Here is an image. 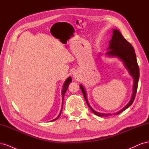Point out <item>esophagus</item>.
<instances>
[{
    "label": "esophagus",
    "instance_id": "34e87169",
    "mask_svg": "<svg viewBox=\"0 0 149 149\" xmlns=\"http://www.w3.org/2000/svg\"><path fill=\"white\" fill-rule=\"evenodd\" d=\"M73 75H74V77L75 78H78V76H77V74H76V73H74Z\"/></svg>",
    "mask_w": 149,
    "mask_h": 149
}]
</instances>
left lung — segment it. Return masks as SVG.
I'll use <instances>...</instances> for the list:
<instances>
[{
    "mask_svg": "<svg viewBox=\"0 0 149 149\" xmlns=\"http://www.w3.org/2000/svg\"><path fill=\"white\" fill-rule=\"evenodd\" d=\"M108 49H110L109 51L106 52L107 55L111 56H117L120 59L124 62V63L128 70L130 74L134 78V88H133V94L132 98L130 102L126 105L123 109L120 110L117 113L114 114H119L120 112L125 111L126 109L132 104L133 103L135 97H136L137 86H138V81L139 78V68L137 64V61L136 59V55L135 53L134 49L132 45L130 44L127 40H126L120 31L118 30H113V35L112 37V39L109 42V47ZM80 88L81 89V91L83 94V96L86 101L88 107L94 114L101 117H106L111 116V114H102L100 113L93 110L92 107L89 106L88 101L86 98V91L83 88L82 85H80Z\"/></svg>",
    "mask_w": 149,
    "mask_h": 149,
    "instance_id": "8db88e82",
    "label": "left lung"
}]
</instances>
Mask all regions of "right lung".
Listing matches in <instances>:
<instances>
[{"mask_svg":"<svg viewBox=\"0 0 149 149\" xmlns=\"http://www.w3.org/2000/svg\"><path fill=\"white\" fill-rule=\"evenodd\" d=\"M71 82V77H69L68 78V79L66 80V81H65V84H64V85H63V90H62V101H63V102H62L61 110V111H60V114L58 115V116L57 117V118H56V119H55L52 120V121H53V120H55L58 119V118H59V117H60V115H61V111H62V109H63V99H64L65 94V93H66V90H67V89H68V87L69 86V84H70V83Z\"/></svg>","mask_w":149,"mask_h":149,"instance_id":"1","label":"right lung"}]
</instances>
